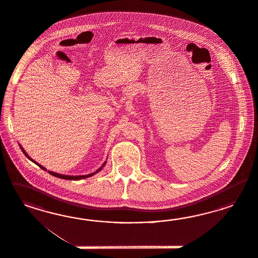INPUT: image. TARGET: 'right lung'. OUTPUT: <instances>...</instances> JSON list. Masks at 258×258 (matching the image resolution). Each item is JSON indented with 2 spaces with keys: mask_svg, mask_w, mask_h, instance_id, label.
I'll return each instance as SVG.
<instances>
[{
  "mask_svg": "<svg viewBox=\"0 0 258 258\" xmlns=\"http://www.w3.org/2000/svg\"><path fill=\"white\" fill-rule=\"evenodd\" d=\"M21 149H22V150H23V152H24V154H25V156L27 157L28 159H30L31 160L32 162H34L35 164H37V165H39V167L41 168V169H43V170H46L45 169V167H43V166H41L40 164H38V163H36L34 160H32L31 158L30 157L28 156L27 154H26V152L24 151V149L21 147ZM106 164V163H105ZM105 164H103V165H105ZM102 167L103 166H101V168H99L97 171L94 172V173H92V174H89V175H84V176H67V175H61V174H57V173H55V172H51L49 171V173L51 174V175H53V176H55V177H56V178H60V179H64V180H82V179H86V178H89V177H91V176H93V175H94L95 173H97L98 171H100L102 169Z\"/></svg>",
  "mask_w": 258,
  "mask_h": 258,
  "instance_id": "add662e5",
  "label": "right lung"
}]
</instances>
